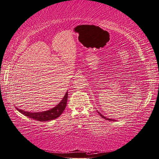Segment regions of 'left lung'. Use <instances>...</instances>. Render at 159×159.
I'll return each mask as SVG.
<instances>
[{"mask_svg": "<svg viewBox=\"0 0 159 159\" xmlns=\"http://www.w3.org/2000/svg\"><path fill=\"white\" fill-rule=\"evenodd\" d=\"M98 113L99 114V115H100V116H101V117H102V118H103V119H105V120H112L113 119H108V118H107V117H105V116H102V115L100 113V112H98Z\"/></svg>", "mask_w": 159, "mask_h": 159, "instance_id": "8db88e82", "label": "left lung"}]
</instances>
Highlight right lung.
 <instances>
[{
	"label": "right lung",
	"mask_w": 159,
	"mask_h": 159,
	"mask_svg": "<svg viewBox=\"0 0 159 159\" xmlns=\"http://www.w3.org/2000/svg\"><path fill=\"white\" fill-rule=\"evenodd\" d=\"M67 96H68V92H66L65 94L64 97L59 103L54 107V108L48 111H44L42 112H30V111H26L24 110H21L20 109L16 107L17 110L20 111L21 114H24L25 116H27L30 119H33L34 120H36L39 121H48L54 120L57 118L59 117L61 114L63 112L65 107L67 105Z\"/></svg>",
	"instance_id": "1"
}]
</instances>
